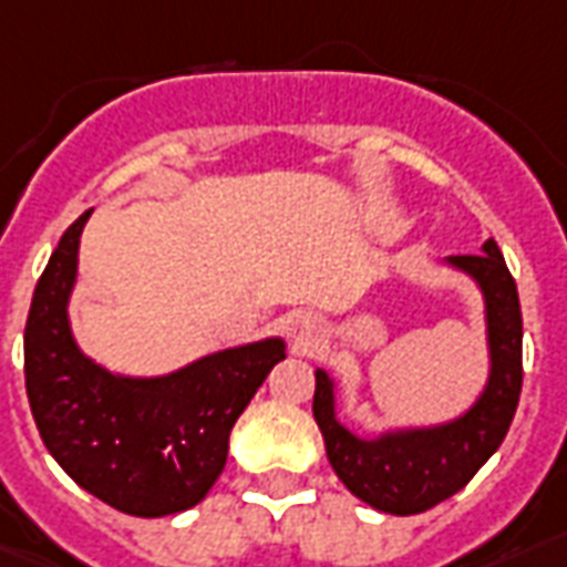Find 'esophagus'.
<instances>
[{"label": "esophagus", "mask_w": 567, "mask_h": 567, "mask_svg": "<svg viewBox=\"0 0 567 567\" xmlns=\"http://www.w3.org/2000/svg\"><path fill=\"white\" fill-rule=\"evenodd\" d=\"M287 333H289V340H292V346H296L298 352H307V349L316 343V337H319V324H316L313 316L298 313V316H292V319H289Z\"/></svg>", "instance_id": "esophagus-1"}]
</instances>
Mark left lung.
Wrapping results in <instances>:
<instances>
[{
    "mask_svg": "<svg viewBox=\"0 0 567 567\" xmlns=\"http://www.w3.org/2000/svg\"><path fill=\"white\" fill-rule=\"evenodd\" d=\"M446 262L476 280L485 298L488 381L462 416L441 425L361 437L337 420L333 379L316 370L313 416L328 462L354 497L388 515H420L462 491L497 452L520 399L524 322L515 278L508 275L497 243L488 239L482 254L450 257Z\"/></svg>",
    "mask_w": 567,
    "mask_h": 567,
    "instance_id": "8db88e82",
    "label": "left lung"
}]
</instances>
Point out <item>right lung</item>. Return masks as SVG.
Listing matches in <instances>:
<instances>
[{"label": "right lung", "instance_id": "right-lung-1", "mask_svg": "<svg viewBox=\"0 0 567 567\" xmlns=\"http://www.w3.org/2000/svg\"><path fill=\"white\" fill-rule=\"evenodd\" d=\"M87 215L64 230L34 287L25 319L29 405L47 450L79 488L124 515H177L221 476L230 429L287 346L269 337L153 379L94 363L68 316Z\"/></svg>", "mask_w": 567, "mask_h": 567}]
</instances>
